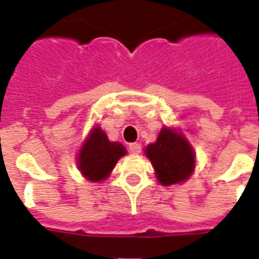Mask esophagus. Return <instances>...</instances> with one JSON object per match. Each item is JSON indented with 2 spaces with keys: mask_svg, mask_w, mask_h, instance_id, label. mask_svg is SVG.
Wrapping results in <instances>:
<instances>
[{
  "mask_svg": "<svg viewBox=\"0 0 259 259\" xmlns=\"http://www.w3.org/2000/svg\"><path fill=\"white\" fill-rule=\"evenodd\" d=\"M129 150L132 154H140L141 153V145L137 144V142H134V144H130L129 145Z\"/></svg>",
  "mask_w": 259,
  "mask_h": 259,
  "instance_id": "34e87169",
  "label": "esophagus"
}]
</instances>
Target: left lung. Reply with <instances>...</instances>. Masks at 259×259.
Returning a JSON list of instances; mask_svg holds the SVG:
<instances>
[{
    "label": "left lung",
    "mask_w": 259,
    "mask_h": 259,
    "mask_svg": "<svg viewBox=\"0 0 259 259\" xmlns=\"http://www.w3.org/2000/svg\"><path fill=\"white\" fill-rule=\"evenodd\" d=\"M145 154L152 161L160 184L166 187L188 180L195 169L196 156L192 146L183 134L165 126L156 142L146 146Z\"/></svg>",
    "instance_id": "1"
}]
</instances>
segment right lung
<instances>
[{
  "instance_id": "right-lung-1",
  "label": "right lung",
  "mask_w": 259,
  "mask_h": 259,
  "mask_svg": "<svg viewBox=\"0 0 259 259\" xmlns=\"http://www.w3.org/2000/svg\"><path fill=\"white\" fill-rule=\"evenodd\" d=\"M125 154V146L110 141L105 132L95 126L80 148L78 168L87 180L98 183L110 176L118 160Z\"/></svg>"
}]
</instances>
